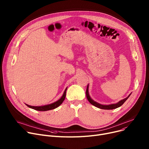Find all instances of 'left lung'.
<instances>
[{"label":"left lung","instance_id":"obj_1","mask_svg":"<svg viewBox=\"0 0 149 149\" xmlns=\"http://www.w3.org/2000/svg\"><path fill=\"white\" fill-rule=\"evenodd\" d=\"M88 89H89V84H88V85H87L86 91V98H87L88 100L89 101V102H90L91 104H93V106H95L98 108H100V109H104V110H112V109H116L118 107H119L120 106H121L124 103V102L126 101V100H127L130 97V96L131 94V93L127 98H125L119 101L116 104H109V105H103V104H101L98 103V102L95 101L94 100H93L92 98H91V97H90L89 94Z\"/></svg>","mask_w":149,"mask_h":149}]
</instances>
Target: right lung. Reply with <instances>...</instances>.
Instances as JSON below:
<instances>
[{
  "instance_id": "add662e5",
  "label": "right lung",
  "mask_w": 149,
  "mask_h": 149,
  "mask_svg": "<svg viewBox=\"0 0 149 149\" xmlns=\"http://www.w3.org/2000/svg\"><path fill=\"white\" fill-rule=\"evenodd\" d=\"M67 89V88H65L62 97L58 100H57L56 101H55L54 102H52V103H51V104H47V105H44V106H30V105H28V104H26L29 108L33 109L36 110H38V111H47V110H50L54 109L56 107H58V106H60L63 103V102L64 101V100L65 98Z\"/></svg>"
}]
</instances>
